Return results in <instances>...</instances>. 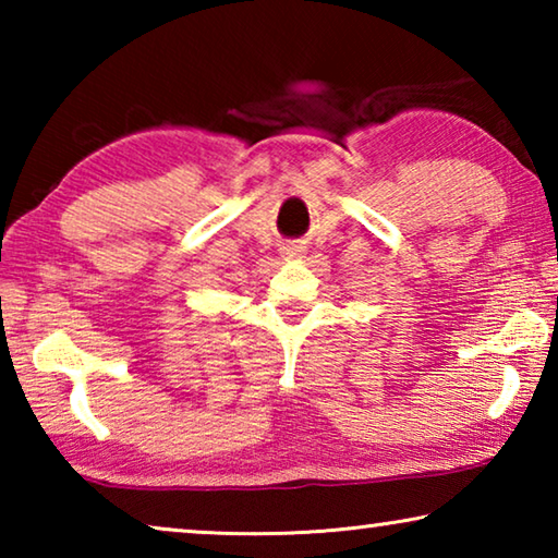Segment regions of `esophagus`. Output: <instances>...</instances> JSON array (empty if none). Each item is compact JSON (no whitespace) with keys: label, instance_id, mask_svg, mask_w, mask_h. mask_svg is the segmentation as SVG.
Here are the masks:
<instances>
[{"label":"esophagus","instance_id":"obj_1","mask_svg":"<svg viewBox=\"0 0 558 558\" xmlns=\"http://www.w3.org/2000/svg\"><path fill=\"white\" fill-rule=\"evenodd\" d=\"M282 258H300L302 256V248L300 245H295V243H288V245H282Z\"/></svg>","mask_w":558,"mask_h":558}]
</instances>
